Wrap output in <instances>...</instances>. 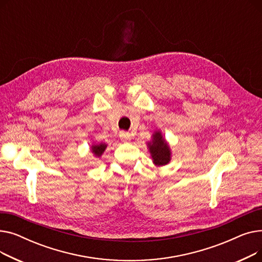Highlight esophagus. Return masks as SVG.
I'll list each match as a JSON object with an SVG mask.
<instances>
[{"instance_id": "1", "label": "esophagus", "mask_w": 262, "mask_h": 262, "mask_svg": "<svg viewBox=\"0 0 262 262\" xmlns=\"http://www.w3.org/2000/svg\"><path fill=\"white\" fill-rule=\"evenodd\" d=\"M119 137L122 139V140H129L132 138V136L129 133H126V132H120L119 134Z\"/></svg>"}]
</instances>
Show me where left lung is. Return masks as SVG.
I'll return each mask as SVG.
<instances>
[{
    "label": "left lung",
    "mask_w": 262,
    "mask_h": 262,
    "mask_svg": "<svg viewBox=\"0 0 262 262\" xmlns=\"http://www.w3.org/2000/svg\"><path fill=\"white\" fill-rule=\"evenodd\" d=\"M150 156L155 166H166L171 160V150L167 141L164 140L160 132L153 134V139L147 143Z\"/></svg>",
    "instance_id": "8db88e82"
}]
</instances>
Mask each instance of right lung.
Segmentation results:
<instances>
[{
  "mask_svg": "<svg viewBox=\"0 0 262 262\" xmlns=\"http://www.w3.org/2000/svg\"><path fill=\"white\" fill-rule=\"evenodd\" d=\"M106 147H107V144H105V143L93 144L91 146V150H92V153L94 154L95 157H101L102 154L104 153V150L106 149Z\"/></svg>",
  "mask_w": 262,
  "mask_h": 262,
  "instance_id": "add662e5",
  "label": "right lung"
}]
</instances>
